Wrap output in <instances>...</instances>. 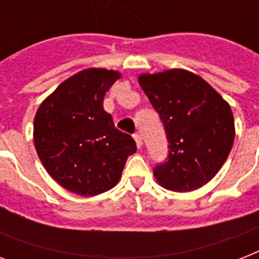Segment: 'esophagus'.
I'll return each mask as SVG.
<instances>
[{"mask_svg": "<svg viewBox=\"0 0 259 259\" xmlns=\"http://www.w3.org/2000/svg\"><path fill=\"white\" fill-rule=\"evenodd\" d=\"M133 137H134V141H136V144H137V148H142V137H141V134L136 133L133 136Z\"/></svg>", "mask_w": 259, "mask_h": 259, "instance_id": "1", "label": "esophagus"}]
</instances>
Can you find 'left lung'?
<instances>
[{
  "instance_id": "obj_1",
  "label": "left lung",
  "mask_w": 259,
  "mask_h": 259,
  "mask_svg": "<svg viewBox=\"0 0 259 259\" xmlns=\"http://www.w3.org/2000/svg\"><path fill=\"white\" fill-rule=\"evenodd\" d=\"M138 83L169 142L168 161L153 170L158 184L175 192L207 184L233 148L235 126L229 103L204 79L181 68L141 74Z\"/></svg>"
}]
</instances>
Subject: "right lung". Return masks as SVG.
<instances>
[{
    "label": "right lung",
    "instance_id": "1",
    "mask_svg": "<svg viewBox=\"0 0 259 259\" xmlns=\"http://www.w3.org/2000/svg\"><path fill=\"white\" fill-rule=\"evenodd\" d=\"M118 71L87 68L60 84L38 106L33 122L36 152L56 183L80 196L117 185L137 146L114 126L103 98Z\"/></svg>",
    "mask_w": 259,
    "mask_h": 259
}]
</instances>
